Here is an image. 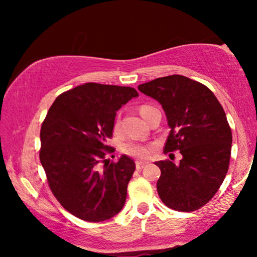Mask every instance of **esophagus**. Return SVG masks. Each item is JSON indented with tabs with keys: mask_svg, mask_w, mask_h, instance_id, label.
Here are the masks:
<instances>
[{
	"mask_svg": "<svg viewBox=\"0 0 257 257\" xmlns=\"http://www.w3.org/2000/svg\"><path fill=\"white\" fill-rule=\"evenodd\" d=\"M145 166H146V163H143V161H137V163H136V168L138 171L143 170V168Z\"/></svg>",
	"mask_w": 257,
	"mask_h": 257,
	"instance_id": "esophagus-1",
	"label": "esophagus"
}]
</instances>
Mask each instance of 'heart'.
Here are the masks:
<instances>
[{
    "mask_svg": "<svg viewBox=\"0 0 257 257\" xmlns=\"http://www.w3.org/2000/svg\"><path fill=\"white\" fill-rule=\"evenodd\" d=\"M150 108H152V106H150V105H142V106L139 107V112L140 114L143 115V118L145 117L146 112L149 111ZM113 128L114 131H117L119 128V118H115ZM121 151L125 154H127V156L137 158V159H147V158L151 157V154L153 152V146L150 145V144L135 142V140H127V142L122 143Z\"/></svg>",
    "mask_w": 257,
    "mask_h": 257,
    "instance_id": "1",
    "label": "heart"
}]
</instances>
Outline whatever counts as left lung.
I'll use <instances>...</instances> for the list:
<instances>
[{"label":"left lung","instance_id":"left-lung-1","mask_svg":"<svg viewBox=\"0 0 257 257\" xmlns=\"http://www.w3.org/2000/svg\"><path fill=\"white\" fill-rule=\"evenodd\" d=\"M140 92L159 101L171 127L164 153L180 151L179 164L157 161L161 201L179 212H194L209 202L226 178L231 130L223 107L203 84L172 75L140 84Z\"/></svg>","mask_w":257,"mask_h":257}]
</instances>
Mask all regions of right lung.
<instances>
[{
	"mask_svg": "<svg viewBox=\"0 0 257 257\" xmlns=\"http://www.w3.org/2000/svg\"><path fill=\"white\" fill-rule=\"evenodd\" d=\"M133 97V87L86 83L59 94L42 122L40 160L49 187L78 219L100 222L125 205L135 161L105 158L114 152L107 140L117 111Z\"/></svg>",
	"mask_w": 257,
	"mask_h": 257,
	"instance_id": "obj_1",
	"label": "right lung"
}]
</instances>
